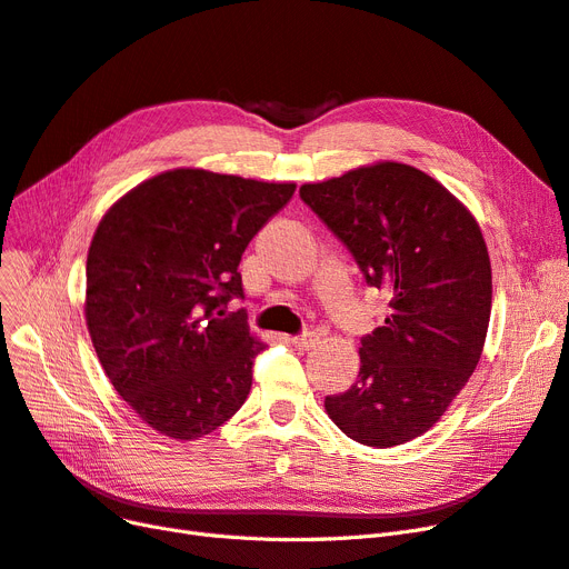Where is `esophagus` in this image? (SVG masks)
I'll return each instance as SVG.
<instances>
[{
	"label": "esophagus",
	"instance_id": "1",
	"mask_svg": "<svg viewBox=\"0 0 569 569\" xmlns=\"http://www.w3.org/2000/svg\"><path fill=\"white\" fill-rule=\"evenodd\" d=\"M319 340H321V335L317 330H305V332L296 335V338H292L290 342L296 345L298 349H302V351H309V349H313V347L319 345Z\"/></svg>",
	"mask_w": 569,
	"mask_h": 569
}]
</instances>
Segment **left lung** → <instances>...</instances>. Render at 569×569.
Here are the masks:
<instances>
[{
	"instance_id": "obj_1",
	"label": "left lung",
	"mask_w": 569,
	"mask_h": 569,
	"mask_svg": "<svg viewBox=\"0 0 569 569\" xmlns=\"http://www.w3.org/2000/svg\"><path fill=\"white\" fill-rule=\"evenodd\" d=\"M300 199L366 283L389 296L385 323L361 338L359 377L326 396V412L356 443H408L438 422L480 361L492 309L480 227L443 184L396 161L302 184Z\"/></svg>"
}]
</instances>
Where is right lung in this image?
Segmentation results:
<instances>
[{"instance_id":"add662e5","label":"right lung","mask_w":569,"mask_h":569,"mask_svg":"<svg viewBox=\"0 0 569 569\" xmlns=\"http://www.w3.org/2000/svg\"><path fill=\"white\" fill-rule=\"evenodd\" d=\"M292 192V182L176 168L100 220L87 260V326L117 393L159 433L201 438L248 398L264 345L241 309L224 311L243 300V250Z\"/></svg>"}]
</instances>
